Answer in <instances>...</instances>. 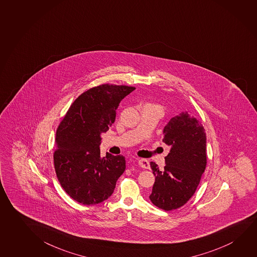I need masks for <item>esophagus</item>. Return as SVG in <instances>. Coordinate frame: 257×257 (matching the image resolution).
<instances>
[{
    "mask_svg": "<svg viewBox=\"0 0 257 257\" xmlns=\"http://www.w3.org/2000/svg\"><path fill=\"white\" fill-rule=\"evenodd\" d=\"M139 166H141L143 169H149L150 168V162L145 159V158H141L138 160Z\"/></svg>",
    "mask_w": 257,
    "mask_h": 257,
    "instance_id": "obj_1",
    "label": "esophagus"
}]
</instances>
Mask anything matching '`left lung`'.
Here are the masks:
<instances>
[{
	"instance_id": "obj_1",
	"label": "left lung",
	"mask_w": 257,
	"mask_h": 257,
	"mask_svg": "<svg viewBox=\"0 0 257 257\" xmlns=\"http://www.w3.org/2000/svg\"><path fill=\"white\" fill-rule=\"evenodd\" d=\"M163 143L170 148L166 166L159 170L150 162L156 177L150 199L165 211L177 209L189 201L206 166L205 129L189 109L175 115L164 129Z\"/></svg>"
}]
</instances>
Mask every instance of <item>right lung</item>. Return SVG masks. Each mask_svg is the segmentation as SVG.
I'll return each instance as SVG.
<instances>
[{"label": "right lung", "mask_w": 257, "mask_h": 257, "mask_svg": "<svg viewBox=\"0 0 257 257\" xmlns=\"http://www.w3.org/2000/svg\"><path fill=\"white\" fill-rule=\"evenodd\" d=\"M135 87L102 84L75 99L56 133L54 166L59 183L83 205L99 204L114 192L125 170V158L100 157L101 135L114 123L116 109Z\"/></svg>", "instance_id": "1"}]
</instances>
